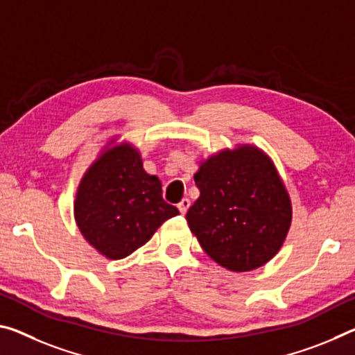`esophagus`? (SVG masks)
<instances>
[{
    "instance_id": "34e87169",
    "label": "esophagus",
    "mask_w": 355,
    "mask_h": 355,
    "mask_svg": "<svg viewBox=\"0 0 355 355\" xmlns=\"http://www.w3.org/2000/svg\"><path fill=\"white\" fill-rule=\"evenodd\" d=\"M177 207H178L180 213H182V215H184V213H187L188 208H189V199H182V202H180Z\"/></svg>"
}]
</instances>
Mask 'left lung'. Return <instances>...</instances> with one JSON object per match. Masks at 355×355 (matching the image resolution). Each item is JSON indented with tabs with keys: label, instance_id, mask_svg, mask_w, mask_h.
Returning <instances> with one entry per match:
<instances>
[{
	"label": "left lung",
	"instance_id": "obj_1",
	"mask_svg": "<svg viewBox=\"0 0 355 355\" xmlns=\"http://www.w3.org/2000/svg\"><path fill=\"white\" fill-rule=\"evenodd\" d=\"M199 199L187 221L208 256L230 272L267 263L283 246L292 205L277 167L262 150L239 145L200 162Z\"/></svg>",
	"mask_w": 355,
	"mask_h": 355
}]
</instances>
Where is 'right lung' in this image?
Returning a JSON list of instances; mask_svg holds the SVG:
<instances>
[{"instance_id": "add662e5", "label": "right lung", "mask_w": 355, "mask_h": 355, "mask_svg": "<svg viewBox=\"0 0 355 355\" xmlns=\"http://www.w3.org/2000/svg\"><path fill=\"white\" fill-rule=\"evenodd\" d=\"M178 215L162 199L161 182L144 171L142 157L131 144L107 145L78 184L74 216L94 250L107 259H123L147 243Z\"/></svg>"}]
</instances>
